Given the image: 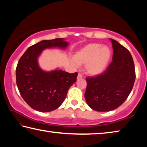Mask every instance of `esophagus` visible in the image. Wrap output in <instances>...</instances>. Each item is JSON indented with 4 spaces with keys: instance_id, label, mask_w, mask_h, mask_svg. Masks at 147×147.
Returning <instances> with one entry per match:
<instances>
[{
    "instance_id": "34e87169",
    "label": "esophagus",
    "mask_w": 147,
    "mask_h": 147,
    "mask_svg": "<svg viewBox=\"0 0 147 147\" xmlns=\"http://www.w3.org/2000/svg\"><path fill=\"white\" fill-rule=\"evenodd\" d=\"M82 78H83V76H82L81 74H78V78H77V79H81Z\"/></svg>"
}]
</instances>
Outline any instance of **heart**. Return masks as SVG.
I'll list each match as a JSON object with an SVG mask.
<instances>
[{
	"instance_id": "obj_1",
	"label": "heart",
	"mask_w": 147,
	"mask_h": 147,
	"mask_svg": "<svg viewBox=\"0 0 147 147\" xmlns=\"http://www.w3.org/2000/svg\"><path fill=\"white\" fill-rule=\"evenodd\" d=\"M111 56L112 51L109 46L91 43L77 51L71 63L74 66L85 64L86 73L90 76H97L105 70Z\"/></svg>"
}]
</instances>
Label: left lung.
Wrapping results in <instances>:
<instances>
[{"instance_id": "obj_1", "label": "left lung", "mask_w": 147, "mask_h": 147, "mask_svg": "<svg viewBox=\"0 0 147 147\" xmlns=\"http://www.w3.org/2000/svg\"><path fill=\"white\" fill-rule=\"evenodd\" d=\"M112 62L103 74L87 78L84 97L96 111L108 112L121 106L132 91L136 79L134 63L130 51L115 40Z\"/></svg>"}]
</instances>
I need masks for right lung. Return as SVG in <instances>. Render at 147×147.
<instances>
[{
	"label": "right lung",
	"instance_id": "right-lung-1",
	"mask_svg": "<svg viewBox=\"0 0 147 147\" xmlns=\"http://www.w3.org/2000/svg\"><path fill=\"white\" fill-rule=\"evenodd\" d=\"M68 45L63 38L43 40L28 48L19 59L16 68L17 85L23 99L32 109L41 112L57 109L76 81L77 72L69 74L59 68L45 71L38 63L44 50H65Z\"/></svg>",
	"mask_w": 147,
	"mask_h": 147
}]
</instances>
